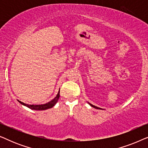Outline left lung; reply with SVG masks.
<instances>
[{"mask_svg": "<svg viewBox=\"0 0 148 148\" xmlns=\"http://www.w3.org/2000/svg\"><path fill=\"white\" fill-rule=\"evenodd\" d=\"M88 104H90L91 106H92V107H93V108H96V109H101V110H102V108H98V107H97V106H94V105H92V104H90V103H89V102H88Z\"/></svg>", "mask_w": 148, "mask_h": 148, "instance_id": "8db88e82", "label": "left lung"}]
</instances>
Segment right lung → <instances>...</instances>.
<instances>
[{
  "mask_svg": "<svg viewBox=\"0 0 148 148\" xmlns=\"http://www.w3.org/2000/svg\"><path fill=\"white\" fill-rule=\"evenodd\" d=\"M60 90L58 91V94L56 95V96L54 98L53 100H52L51 101H50L49 102L46 103V104H39V105H34V104H32V105H30V104H25V103L21 102V101L18 100V102H19L20 104H21L22 105H23V106H25L28 107V108L32 109V110H46V109H48V108H51L53 107L54 105L56 104V102H58V98H59L60 97Z\"/></svg>",
  "mask_w": 148,
  "mask_h": 148,
  "instance_id": "right-lung-1",
  "label": "right lung"
}]
</instances>
